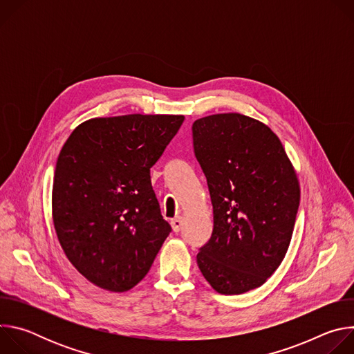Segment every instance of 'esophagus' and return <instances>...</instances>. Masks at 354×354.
I'll list each match as a JSON object with an SVG mask.
<instances>
[{"instance_id": "34e87169", "label": "esophagus", "mask_w": 354, "mask_h": 354, "mask_svg": "<svg viewBox=\"0 0 354 354\" xmlns=\"http://www.w3.org/2000/svg\"><path fill=\"white\" fill-rule=\"evenodd\" d=\"M171 225H172V230L175 232H179L183 227V218L182 217H175L174 220H171Z\"/></svg>"}]
</instances>
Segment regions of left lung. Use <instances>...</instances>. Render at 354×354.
<instances>
[{"label":"left lung","mask_w":354,"mask_h":354,"mask_svg":"<svg viewBox=\"0 0 354 354\" xmlns=\"http://www.w3.org/2000/svg\"><path fill=\"white\" fill-rule=\"evenodd\" d=\"M214 227L197 266L220 294L261 287L280 266L292 236L299 183L279 137L262 122L218 113L192 126Z\"/></svg>","instance_id":"left-lung-1"}]
</instances>
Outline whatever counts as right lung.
<instances>
[{"instance_id": "right-lung-1", "label": "right lung", "mask_w": 354, "mask_h": 354, "mask_svg": "<svg viewBox=\"0 0 354 354\" xmlns=\"http://www.w3.org/2000/svg\"><path fill=\"white\" fill-rule=\"evenodd\" d=\"M183 120L182 115L95 118L63 145L53 179V224L68 261L95 286L133 288L169 235L149 169Z\"/></svg>"}]
</instances>
